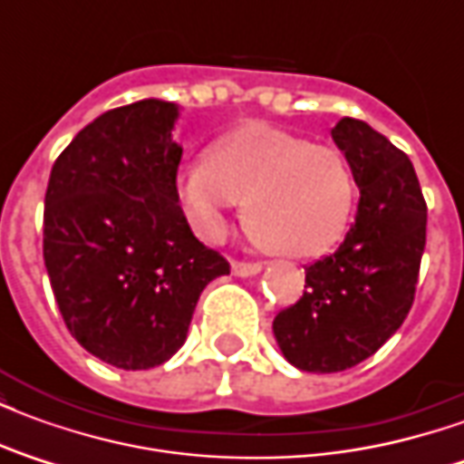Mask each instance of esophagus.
Listing matches in <instances>:
<instances>
[{
    "mask_svg": "<svg viewBox=\"0 0 464 464\" xmlns=\"http://www.w3.org/2000/svg\"><path fill=\"white\" fill-rule=\"evenodd\" d=\"M231 268L236 276H241V278H246V276H256V273L261 271V263L256 261H233Z\"/></svg>",
    "mask_w": 464,
    "mask_h": 464,
    "instance_id": "1",
    "label": "esophagus"
}]
</instances>
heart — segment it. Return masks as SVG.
<instances>
[{
	"mask_svg": "<svg viewBox=\"0 0 464 464\" xmlns=\"http://www.w3.org/2000/svg\"><path fill=\"white\" fill-rule=\"evenodd\" d=\"M355 198L358 186L341 153L268 126L226 136L179 179L181 208L201 238L218 241L226 213L243 203L253 241L291 258L318 256L341 241Z\"/></svg>",
	"mask_w": 464,
	"mask_h": 464,
	"instance_id": "b5f03b06",
	"label": "heart"
}]
</instances>
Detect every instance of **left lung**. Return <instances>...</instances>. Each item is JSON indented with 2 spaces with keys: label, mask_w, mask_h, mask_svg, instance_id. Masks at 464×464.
<instances>
[{
  "label": "left lung",
  "mask_w": 464,
  "mask_h": 464,
  "mask_svg": "<svg viewBox=\"0 0 464 464\" xmlns=\"http://www.w3.org/2000/svg\"><path fill=\"white\" fill-rule=\"evenodd\" d=\"M333 141L360 188L355 223L338 251L305 268V291L276 315L285 360L305 372H341L370 358L408 318L428 228L418 173L398 146L358 119Z\"/></svg>",
  "instance_id": "left-lung-1"
}]
</instances>
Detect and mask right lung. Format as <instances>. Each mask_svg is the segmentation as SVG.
I'll list each match as a JSON object with an SVG mask.
<instances>
[{
    "label": "right lung",
    "instance_id": "obj_1",
    "mask_svg": "<svg viewBox=\"0 0 464 464\" xmlns=\"http://www.w3.org/2000/svg\"><path fill=\"white\" fill-rule=\"evenodd\" d=\"M179 106L143 99L76 133L44 196V266L76 343L109 365L149 370L186 341L203 288L231 273L179 206Z\"/></svg>",
    "mask_w": 464,
    "mask_h": 464
}]
</instances>
